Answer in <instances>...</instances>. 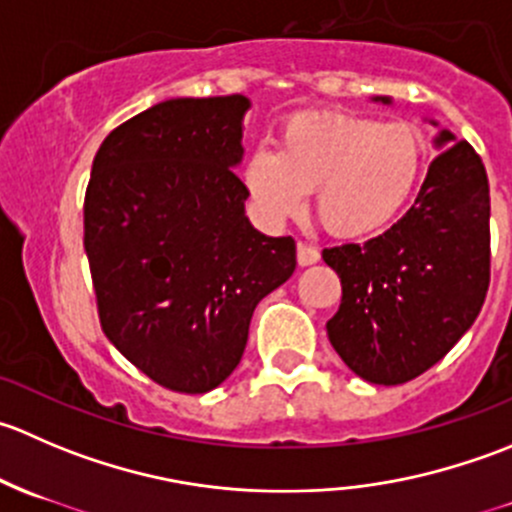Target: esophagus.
<instances>
[{"instance_id": "34e87169", "label": "esophagus", "mask_w": 512, "mask_h": 512, "mask_svg": "<svg viewBox=\"0 0 512 512\" xmlns=\"http://www.w3.org/2000/svg\"><path fill=\"white\" fill-rule=\"evenodd\" d=\"M297 262L302 267L314 265V262H319V250H317V247H309V245H304V242H299V245H297Z\"/></svg>"}]
</instances>
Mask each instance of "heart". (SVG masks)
<instances>
[{
  "label": "heart",
  "mask_w": 512,
  "mask_h": 512,
  "mask_svg": "<svg viewBox=\"0 0 512 512\" xmlns=\"http://www.w3.org/2000/svg\"><path fill=\"white\" fill-rule=\"evenodd\" d=\"M426 165L421 131L349 113H302L282 128L280 151L260 146L242 168L252 200L272 223L307 208L332 235L386 230L409 205Z\"/></svg>",
  "instance_id": "obj_1"
}]
</instances>
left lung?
<instances>
[{"mask_svg": "<svg viewBox=\"0 0 512 512\" xmlns=\"http://www.w3.org/2000/svg\"><path fill=\"white\" fill-rule=\"evenodd\" d=\"M433 146L441 153L399 223L364 245L322 252L342 280V304L327 322L329 342L371 384H406L431 369L471 329L488 292L485 165L451 131H438Z\"/></svg>", "mask_w": 512, "mask_h": 512, "instance_id": "left-lung-1", "label": "left lung"}]
</instances>
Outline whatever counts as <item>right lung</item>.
<instances>
[{
    "label": "right lung",
    "instance_id": "obj_1",
    "mask_svg": "<svg viewBox=\"0 0 512 512\" xmlns=\"http://www.w3.org/2000/svg\"><path fill=\"white\" fill-rule=\"evenodd\" d=\"M250 98H168L113 128L84 200L108 342L153 381L205 394L240 364L257 302L292 277V237L245 215L235 170Z\"/></svg>",
    "mask_w": 512,
    "mask_h": 512
}]
</instances>
